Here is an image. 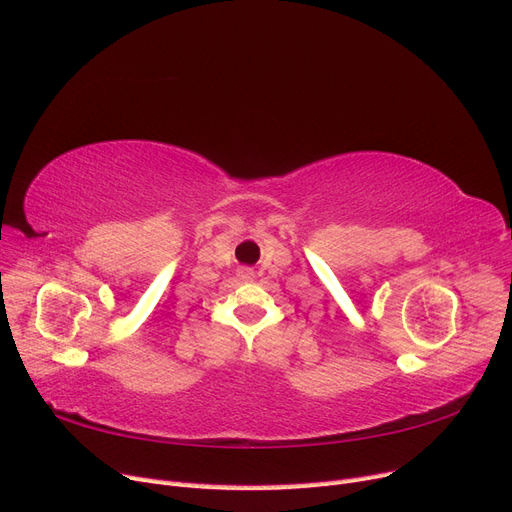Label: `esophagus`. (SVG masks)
Instances as JSON below:
<instances>
[{"label": "esophagus", "mask_w": 512, "mask_h": 512, "mask_svg": "<svg viewBox=\"0 0 512 512\" xmlns=\"http://www.w3.org/2000/svg\"><path fill=\"white\" fill-rule=\"evenodd\" d=\"M239 277H241V280H252V277H254V271H252V269H247V267H243V269H239Z\"/></svg>", "instance_id": "esophagus-1"}]
</instances>
